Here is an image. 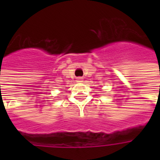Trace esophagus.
<instances>
[{
    "label": "esophagus",
    "instance_id": "1",
    "mask_svg": "<svg viewBox=\"0 0 160 160\" xmlns=\"http://www.w3.org/2000/svg\"><path fill=\"white\" fill-rule=\"evenodd\" d=\"M77 81H78V82H82V81H83V78H82V77H78V78H77Z\"/></svg>",
    "mask_w": 160,
    "mask_h": 160
}]
</instances>
